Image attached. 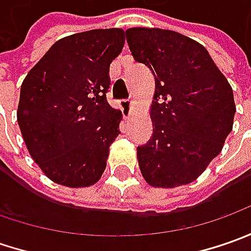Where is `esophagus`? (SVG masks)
<instances>
[{"mask_svg": "<svg viewBox=\"0 0 251 251\" xmlns=\"http://www.w3.org/2000/svg\"><path fill=\"white\" fill-rule=\"evenodd\" d=\"M121 110L124 111V117H128L131 114V109H132V101L131 100H120Z\"/></svg>", "mask_w": 251, "mask_h": 251, "instance_id": "esophagus-1", "label": "esophagus"}]
</instances>
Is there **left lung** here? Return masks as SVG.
Listing matches in <instances>:
<instances>
[{
  "label": "left lung",
  "mask_w": 251,
  "mask_h": 251,
  "mask_svg": "<svg viewBox=\"0 0 251 251\" xmlns=\"http://www.w3.org/2000/svg\"><path fill=\"white\" fill-rule=\"evenodd\" d=\"M135 61L155 78L152 137L137 148L141 173L152 187L188 184L222 151L233 127V92L207 49L173 30L131 27Z\"/></svg>",
  "instance_id": "obj_1"
}]
</instances>
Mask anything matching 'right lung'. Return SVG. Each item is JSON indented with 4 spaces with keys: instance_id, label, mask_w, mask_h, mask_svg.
Masks as SVG:
<instances>
[{
    "instance_id": "obj_1",
    "label": "right lung",
    "mask_w": 251,
    "mask_h": 251,
    "mask_svg": "<svg viewBox=\"0 0 251 251\" xmlns=\"http://www.w3.org/2000/svg\"><path fill=\"white\" fill-rule=\"evenodd\" d=\"M124 42L117 27L63 37L22 82L18 124L30 156L54 183L89 187L106 169L121 121L106 100L109 70Z\"/></svg>"
}]
</instances>
